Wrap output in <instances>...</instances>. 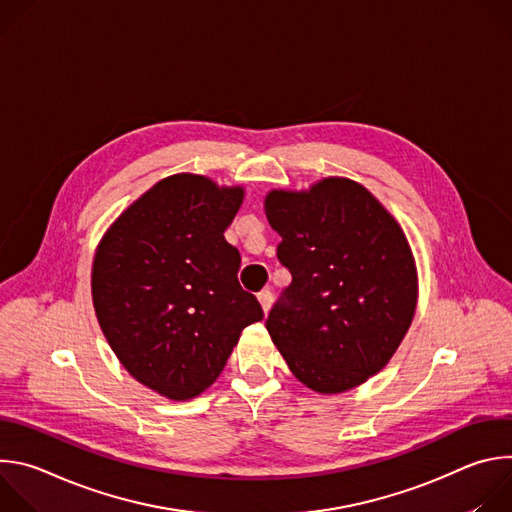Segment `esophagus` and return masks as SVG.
Segmentation results:
<instances>
[{
    "mask_svg": "<svg viewBox=\"0 0 512 512\" xmlns=\"http://www.w3.org/2000/svg\"><path fill=\"white\" fill-rule=\"evenodd\" d=\"M257 300H259V304H261V308H263V314H267V312L271 310V304H273V294H271V289H263L261 294L257 296Z\"/></svg>",
    "mask_w": 512,
    "mask_h": 512,
    "instance_id": "obj_1",
    "label": "esophagus"
}]
</instances>
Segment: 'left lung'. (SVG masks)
Returning a JSON list of instances; mask_svg holds the SVG:
<instances>
[{
	"mask_svg": "<svg viewBox=\"0 0 512 512\" xmlns=\"http://www.w3.org/2000/svg\"><path fill=\"white\" fill-rule=\"evenodd\" d=\"M265 214L291 273L265 326L289 371L320 395L367 383L417 308V267L401 225L362 184L338 176L310 190H271Z\"/></svg>",
	"mask_w": 512,
	"mask_h": 512,
	"instance_id": "left-lung-1",
	"label": "left lung"
}]
</instances>
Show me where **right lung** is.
<instances>
[{
	"mask_svg": "<svg viewBox=\"0 0 512 512\" xmlns=\"http://www.w3.org/2000/svg\"><path fill=\"white\" fill-rule=\"evenodd\" d=\"M243 186L174 174L129 204L97 245L91 294L125 371L172 401L206 391L241 332L263 320L225 241Z\"/></svg>",
	"mask_w": 512,
	"mask_h": 512,
	"instance_id": "obj_1",
	"label": "right lung"
}]
</instances>
